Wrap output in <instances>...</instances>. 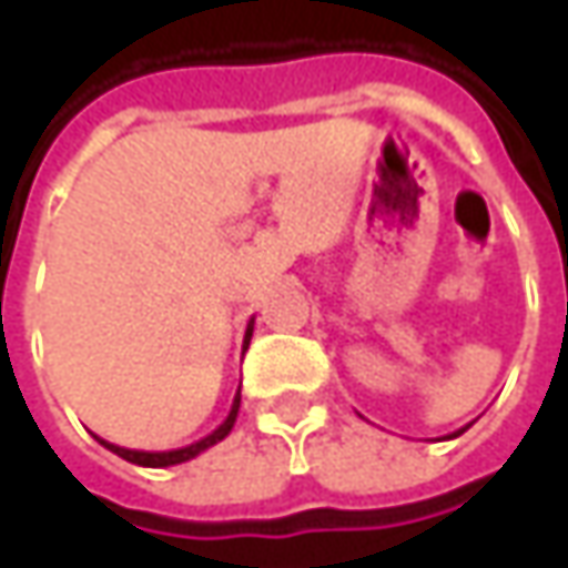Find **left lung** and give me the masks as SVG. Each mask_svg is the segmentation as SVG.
<instances>
[{
  "mask_svg": "<svg viewBox=\"0 0 568 568\" xmlns=\"http://www.w3.org/2000/svg\"><path fill=\"white\" fill-rule=\"evenodd\" d=\"M468 426H470V424H468ZM468 426H462V429H455V433H452V436H446V439H455V436H462V433H465Z\"/></svg>",
  "mask_w": 568,
  "mask_h": 568,
  "instance_id": "obj_1",
  "label": "left lung"
}]
</instances>
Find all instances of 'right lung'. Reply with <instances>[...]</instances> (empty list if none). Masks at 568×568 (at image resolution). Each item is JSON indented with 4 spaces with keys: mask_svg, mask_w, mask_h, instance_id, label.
<instances>
[{
    "mask_svg": "<svg viewBox=\"0 0 568 568\" xmlns=\"http://www.w3.org/2000/svg\"><path fill=\"white\" fill-rule=\"evenodd\" d=\"M252 338V322L250 328H246V344H250ZM236 414H240V395L233 398V407H230L227 420L217 426L214 433H207L205 439H199V443H192V446L186 448H173V452H139V448H122V446H113V443H106V439H100V446H106L110 452H116L120 458H125V462H132V465H142V468H170V465H183V462H189V458H195V455H202L205 448L217 446L224 436H227L230 429H233V424H236Z\"/></svg>",
    "mask_w": 568,
    "mask_h": 568,
    "instance_id": "add662e5",
    "label": "right lung"
}]
</instances>
